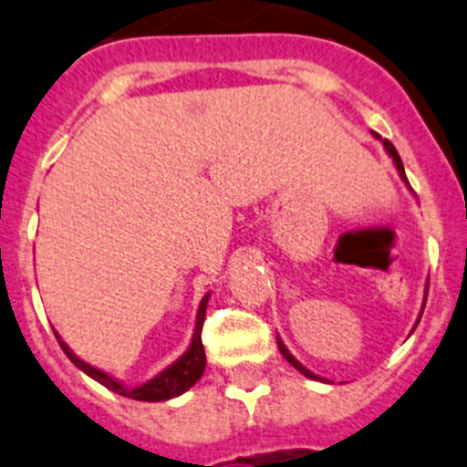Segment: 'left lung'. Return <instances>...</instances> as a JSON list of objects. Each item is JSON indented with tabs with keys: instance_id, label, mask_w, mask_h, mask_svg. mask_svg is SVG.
I'll return each mask as SVG.
<instances>
[{
	"instance_id": "left-lung-1",
	"label": "left lung",
	"mask_w": 467,
	"mask_h": 467,
	"mask_svg": "<svg viewBox=\"0 0 467 467\" xmlns=\"http://www.w3.org/2000/svg\"><path fill=\"white\" fill-rule=\"evenodd\" d=\"M385 150H387V151H389V156H391V159H394V163H396V168H399L400 177H403V180H405V182H408V177H405V170H403V161H400V156H399V151H396V147H394V145H391V142H389V140H385ZM278 350H281V355H283V357H285V359H287V361H290V364H293V366H295V368H297V371H299V373H304V376H306V378H311V380H317V376H316V373H311V371H308V368H304V366H302V364H299V361H297V359H295V357H293V355H290V352H287V348H285V346H283V343H281V341H278Z\"/></svg>"
}]
</instances>
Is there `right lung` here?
I'll return each instance as SVG.
<instances>
[{
    "label": "right lung",
    "instance_id": "right-lung-1",
    "mask_svg": "<svg viewBox=\"0 0 467 467\" xmlns=\"http://www.w3.org/2000/svg\"><path fill=\"white\" fill-rule=\"evenodd\" d=\"M207 299L209 297H204L202 302H200L193 341H191V348L186 350V355L180 357V359L174 361L172 366H168V368H165L163 373H159L154 380L145 382V385H140V387L119 385V382L112 380L108 373L99 371V368H94V366H89V364H85L82 359H78V357L68 350L67 343L59 341V337H57V341H59L62 350L67 352V357L78 366V368H82L87 376H91L94 380H99L101 385H106L108 389H112V391H117V394L126 396V399H135V400H168V399H172V396L184 394L189 387H193L195 382L200 380V376H202V371H204L207 357H204V348H202V325H204V313H207Z\"/></svg>",
    "mask_w": 467,
    "mask_h": 467
}]
</instances>
